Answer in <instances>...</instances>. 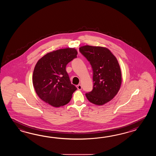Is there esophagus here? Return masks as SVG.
<instances>
[{"label":"esophagus","instance_id":"esophagus-1","mask_svg":"<svg viewBox=\"0 0 156 156\" xmlns=\"http://www.w3.org/2000/svg\"><path fill=\"white\" fill-rule=\"evenodd\" d=\"M77 88V89L79 90H81V89H82V86L81 85H77L76 86Z\"/></svg>","mask_w":156,"mask_h":156}]
</instances>
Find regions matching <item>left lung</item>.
<instances>
[{"mask_svg": "<svg viewBox=\"0 0 156 156\" xmlns=\"http://www.w3.org/2000/svg\"><path fill=\"white\" fill-rule=\"evenodd\" d=\"M80 52L91 64L93 71V89L86 93L90 102L103 105L116 96L122 78L119 64L108 48L86 45L80 47Z\"/></svg>", "mask_w": 156, "mask_h": 156, "instance_id": "8db88e82", "label": "left lung"}]
</instances>
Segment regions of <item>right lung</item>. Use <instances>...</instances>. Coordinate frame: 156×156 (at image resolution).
I'll return each mask as SVG.
<instances>
[{
  "instance_id": "1",
  "label": "right lung",
  "mask_w": 156,
  "mask_h": 156,
  "mask_svg": "<svg viewBox=\"0 0 156 156\" xmlns=\"http://www.w3.org/2000/svg\"><path fill=\"white\" fill-rule=\"evenodd\" d=\"M77 55L75 48H66L47 53L38 61L33 70L32 81L41 99L54 107L70 102L77 88L71 84L66 66Z\"/></svg>"
}]
</instances>
